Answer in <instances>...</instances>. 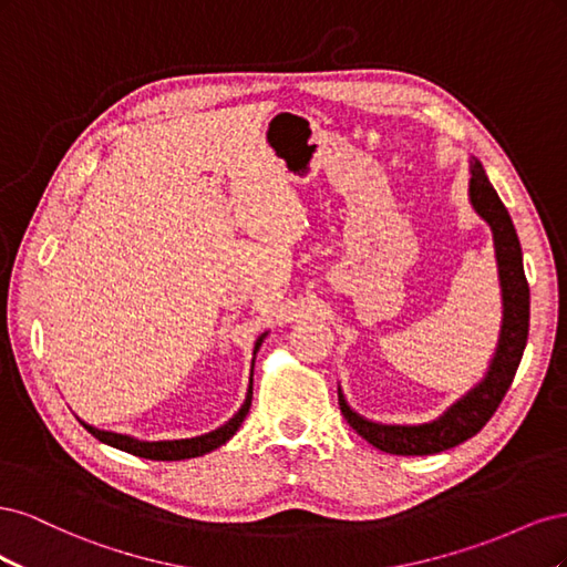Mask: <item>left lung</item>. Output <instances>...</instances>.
I'll use <instances>...</instances> for the list:
<instances>
[{
  "mask_svg": "<svg viewBox=\"0 0 567 567\" xmlns=\"http://www.w3.org/2000/svg\"><path fill=\"white\" fill-rule=\"evenodd\" d=\"M468 196L475 213L483 217L494 236L496 265H499L504 321L489 371L483 381L471 388L461 400H456L444 414L431 423L421 425H388L373 423L352 411L338 390V404L342 416L375 450L400 456H425L437 454L456 444L466 442L492 419L496 406L502 404L506 390L518 371L529 329V286L523 269V250L516 227L489 184L485 167L477 158L471 161V186Z\"/></svg>",
  "mask_w": 567,
  "mask_h": 567,
  "instance_id": "left-lung-1",
  "label": "left lung"
}]
</instances>
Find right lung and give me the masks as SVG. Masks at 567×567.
I'll use <instances>...</instances> for the list:
<instances>
[{
  "label": "right lung",
  "mask_w": 567,
  "mask_h": 567,
  "mask_svg": "<svg viewBox=\"0 0 567 567\" xmlns=\"http://www.w3.org/2000/svg\"><path fill=\"white\" fill-rule=\"evenodd\" d=\"M267 333H262L260 338H257L255 342V350L252 354L260 350L262 340H265ZM255 362V359H252ZM250 402H252V373H250V385H248V394H246V402L244 406L236 411L234 419H229L225 425H219L217 431L213 433H205V435H198V437H186V440H161V442H144V440H134L130 435H120V433H111V431H99V427H92L87 423H82L87 431L104 444H111V447L115 450H123L127 454H134V456H142V458H153V461H182V458H194V456H203L208 454L217 447H221L227 440H231L236 435L238 427H241L248 409H250Z\"/></svg>",
  "instance_id": "1"
}]
</instances>
